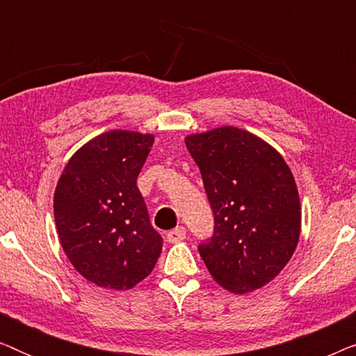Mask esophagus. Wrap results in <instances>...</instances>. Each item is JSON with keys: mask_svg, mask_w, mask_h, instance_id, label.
Instances as JSON below:
<instances>
[{"mask_svg": "<svg viewBox=\"0 0 356 356\" xmlns=\"http://www.w3.org/2000/svg\"><path fill=\"white\" fill-rule=\"evenodd\" d=\"M184 238H186V228L184 227H177L167 233V240L170 243H179L183 241Z\"/></svg>", "mask_w": 356, "mask_h": 356, "instance_id": "esophagus-1", "label": "esophagus"}]
</instances>
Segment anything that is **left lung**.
<instances>
[{"mask_svg": "<svg viewBox=\"0 0 356 356\" xmlns=\"http://www.w3.org/2000/svg\"><path fill=\"white\" fill-rule=\"evenodd\" d=\"M184 143L216 220L199 254L212 279L232 293L261 289L280 274L300 240L293 173L270 144L235 126L189 134Z\"/></svg>", "mask_w": 356, "mask_h": 356, "instance_id": "left-lung-1", "label": "left lung"}]
</instances>
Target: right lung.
<instances>
[{"label": "right lung", "mask_w": 356, "mask_h": 356, "mask_svg": "<svg viewBox=\"0 0 356 356\" xmlns=\"http://www.w3.org/2000/svg\"><path fill=\"white\" fill-rule=\"evenodd\" d=\"M152 144L154 134L106 131L77 149L58 179L53 209L63 250L104 289H133L162 252L136 184Z\"/></svg>", "instance_id": "1"}]
</instances>
